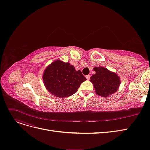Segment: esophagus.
<instances>
[{
    "label": "esophagus",
    "instance_id": "34e87169",
    "mask_svg": "<svg viewBox=\"0 0 150 150\" xmlns=\"http://www.w3.org/2000/svg\"><path fill=\"white\" fill-rule=\"evenodd\" d=\"M86 79H88V80H89V79H90L91 76H90V75H87V76H86Z\"/></svg>",
    "mask_w": 150,
    "mask_h": 150
}]
</instances>
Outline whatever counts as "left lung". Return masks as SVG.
<instances>
[{
  "mask_svg": "<svg viewBox=\"0 0 150 150\" xmlns=\"http://www.w3.org/2000/svg\"><path fill=\"white\" fill-rule=\"evenodd\" d=\"M93 70L96 71V74L91 77L90 81L93 84L98 96L107 97L119 88L120 78L114 72L103 66L95 67Z\"/></svg>",
  "mask_w": 150,
  "mask_h": 150,
  "instance_id": "1",
  "label": "left lung"
}]
</instances>
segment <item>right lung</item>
Wrapping results in <instances>:
<instances>
[{"label":"right lung","instance_id":"add662e5","mask_svg":"<svg viewBox=\"0 0 150 150\" xmlns=\"http://www.w3.org/2000/svg\"><path fill=\"white\" fill-rule=\"evenodd\" d=\"M46 89L58 97L71 96L86 80L80 70L76 71L69 63L57 59L46 67L43 74Z\"/></svg>","mask_w":150,"mask_h":150}]
</instances>
